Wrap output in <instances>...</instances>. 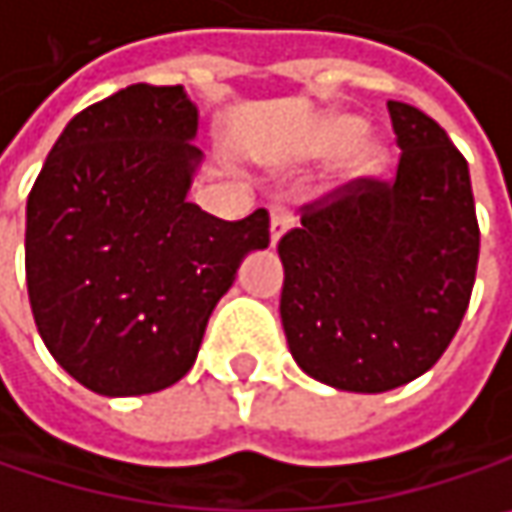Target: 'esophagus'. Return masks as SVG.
Listing matches in <instances>:
<instances>
[{
	"instance_id": "obj_1",
	"label": "esophagus",
	"mask_w": 512,
	"mask_h": 512,
	"mask_svg": "<svg viewBox=\"0 0 512 512\" xmlns=\"http://www.w3.org/2000/svg\"><path fill=\"white\" fill-rule=\"evenodd\" d=\"M287 225H290V219H287V213L281 208H272L269 210V246L275 249L278 246V240L287 234Z\"/></svg>"
}]
</instances>
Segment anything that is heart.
<instances>
[{
    "mask_svg": "<svg viewBox=\"0 0 512 512\" xmlns=\"http://www.w3.org/2000/svg\"><path fill=\"white\" fill-rule=\"evenodd\" d=\"M363 134V119L351 117V114H328V117L319 119L316 125V137H313V149L319 155H334V152H346L349 155L343 158V166L337 172V178L331 184H325V190H343V187H357L363 181H372L378 178L387 163H390V149L381 143V140H361Z\"/></svg>",
    "mask_w": 512,
    "mask_h": 512,
    "instance_id": "heart-1",
    "label": "heart"
}]
</instances>
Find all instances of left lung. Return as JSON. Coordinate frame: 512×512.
Here are the masks:
<instances>
[{
  "instance_id": "left-lung-1",
  "label": "left lung",
  "mask_w": 512,
  "mask_h": 512,
  "mask_svg": "<svg viewBox=\"0 0 512 512\" xmlns=\"http://www.w3.org/2000/svg\"><path fill=\"white\" fill-rule=\"evenodd\" d=\"M395 181H363L307 205L281 237V325L310 378L387 393L425 375L469 307L481 231L469 163L413 105L387 102Z\"/></svg>"
}]
</instances>
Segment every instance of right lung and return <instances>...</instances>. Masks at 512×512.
I'll return each mask as SVG.
<instances>
[{
  "label": "right lung",
  "instance_id": "1",
  "mask_svg": "<svg viewBox=\"0 0 512 512\" xmlns=\"http://www.w3.org/2000/svg\"><path fill=\"white\" fill-rule=\"evenodd\" d=\"M199 108L181 84H131L67 122L25 205V281L37 331L99 395L181 381L216 302L269 213L240 222L187 202L202 152Z\"/></svg>",
  "mask_w": 512,
  "mask_h": 512
}]
</instances>
